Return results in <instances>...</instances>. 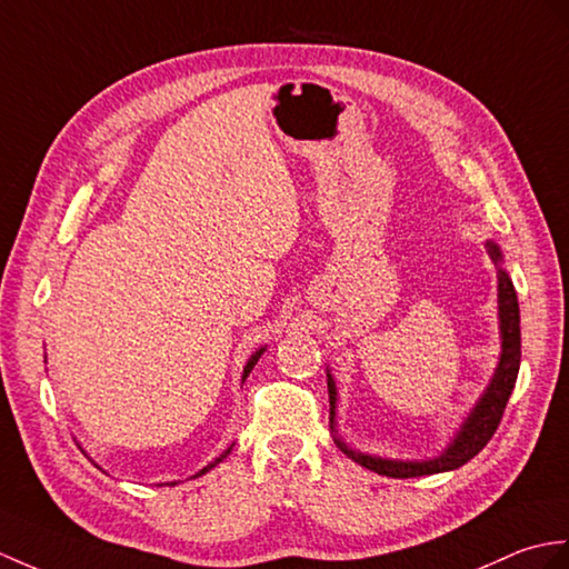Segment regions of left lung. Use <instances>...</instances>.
I'll list each match as a JSON object with an SVG mask.
<instances>
[{
  "label": "left lung",
  "instance_id": "left-lung-1",
  "mask_svg": "<svg viewBox=\"0 0 569 569\" xmlns=\"http://www.w3.org/2000/svg\"><path fill=\"white\" fill-rule=\"evenodd\" d=\"M487 252H490L495 267H497V315H499V361L495 373L487 382V388L472 405L468 417L463 419L453 433V439L439 456L421 458V460H402V458H386L376 453L359 451V448L349 446L341 439L337 431V382L332 371L327 368V390H329V429L335 431V443L345 456H349L353 463L363 466L366 470H373L378 475H388V478H421V475H436V472H448L460 466H466L470 458L478 456L487 441L492 439L501 415H505V407L509 402V395L517 386L519 366H521V317H519V300L517 290H513L511 276L507 269L501 267L505 263V254L497 242L487 240L485 242Z\"/></svg>",
  "mask_w": 569,
  "mask_h": 569
}]
</instances>
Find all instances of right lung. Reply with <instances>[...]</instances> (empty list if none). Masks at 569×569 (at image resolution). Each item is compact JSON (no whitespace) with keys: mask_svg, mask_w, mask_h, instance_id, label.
<instances>
[{"mask_svg":"<svg viewBox=\"0 0 569 569\" xmlns=\"http://www.w3.org/2000/svg\"><path fill=\"white\" fill-rule=\"evenodd\" d=\"M263 351H267V347H261V349H257V351H254L252 356H249V359H247V363H244V371H242V382L247 380V376H249V373H252V368L257 366V361L261 359V353H263ZM232 446H234V443H230L228 448H224V451H222V453H220V456H218V458L213 460V463H208V466H206L203 470H198V472L193 475V478H201V475H206L208 470H213V468H216L218 463H222V458H228V456H230V451H232ZM164 485H169V487H174V485H179V482L174 480V482H164Z\"/></svg>","mask_w":569,"mask_h":569,"instance_id":"obj_1","label":"right lung"}]
</instances>
